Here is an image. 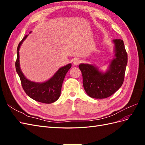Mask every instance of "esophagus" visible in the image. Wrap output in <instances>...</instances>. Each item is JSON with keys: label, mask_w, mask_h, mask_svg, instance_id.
<instances>
[{"label": "esophagus", "mask_w": 145, "mask_h": 145, "mask_svg": "<svg viewBox=\"0 0 145 145\" xmlns=\"http://www.w3.org/2000/svg\"><path fill=\"white\" fill-rule=\"evenodd\" d=\"M74 64L75 65H79L80 63H81V60L80 59H78V58H76V59H75L74 60Z\"/></svg>", "instance_id": "esophagus-1"}]
</instances>
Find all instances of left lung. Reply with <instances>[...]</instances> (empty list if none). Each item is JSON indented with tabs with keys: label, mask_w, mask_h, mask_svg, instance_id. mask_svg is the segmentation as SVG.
Wrapping results in <instances>:
<instances>
[{
	"label": "left lung",
	"mask_w": 145,
	"mask_h": 145,
	"mask_svg": "<svg viewBox=\"0 0 145 145\" xmlns=\"http://www.w3.org/2000/svg\"><path fill=\"white\" fill-rule=\"evenodd\" d=\"M115 44V56L109 69L105 73L89 64H80L83 77V85L86 94L94 99H105L112 95L120 88L124 81L128 54L123 41L113 40Z\"/></svg>",
	"instance_id": "obj_1"
}]
</instances>
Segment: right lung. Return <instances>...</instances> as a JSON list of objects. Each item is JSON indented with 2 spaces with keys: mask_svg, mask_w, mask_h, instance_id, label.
Returning a JSON list of instances; mask_svg holds the SVG:
<instances>
[{
  "mask_svg": "<svg viewBox=\"0 0 145 145\" xmlns=\"http://www.w3.org/2000/svg\"><path fill=\"white\" fill-rule=\"evenodd\" d=\"M28 36H25L19 43L17 48V59L15 63L16 71L18 74L24 91L29 97L43 103H52L57 100L61 93L62 83L66 74L71 67V64L60 68L54 76L43 83H36L28 80L21 71L19 63V49L22 43Z\"/></svg>",
  "mask_w": 145,
  "mask_h": 145,
  "instance_id": "right-lung-1",
  "label": "right lung"
}]
</instances>
